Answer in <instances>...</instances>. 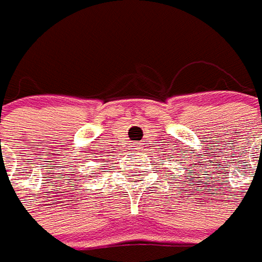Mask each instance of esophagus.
<instances>
[{"instance_id":"34e87169","label":"esophagus","mask_w":262,"mask_h":262,"mask_svg":"<svg viewBox=\"0 0 262 262\" xmlns=\"http://www.w3.org/2000/svg\"><path fill=\"white\" fill-rule=\"evenodd\" d=\"M133 147H134V150H137V148H140V147H141V145H138V144H134V145H133Z\"/></svg>"}]
</instances>
